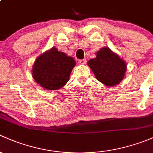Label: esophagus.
<instances>
[{"label": "esophagus", "instance_id": "esophagus-1", "mask_svg": "<svg viewBox=\"0 0 153 153\" xmlns=\"http://www.w3.org/2000/svg\"><path fill=\"white\" fill-rule=\"evenodd\" d=\"M86 62H87V60L86 59H79V63L80 64V65H85V64H86Z\"/></svg>", "mask_w": 153, "mask_h": 153}]
</instances>
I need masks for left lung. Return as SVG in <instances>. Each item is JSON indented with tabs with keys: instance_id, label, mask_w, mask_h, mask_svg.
Listing matches in <instances>:
<instances>
[{
	"instance_id": "obj_1",
	"label": "left lung",
	"mask_w": 153,
	"mask_h": 153,
	"mask_svg": "<svg viewBox=\"0 0 153 153\" xmlns=\"http://www.w3.org/2000/svg\"><path fill=\"white\" fill-rule=\"evenodd\" d=\"M98 81L106 86H115L121 82L127 71V63L108 47L97 52V56L88 62Z\"/></svg>"
}]
</instances>
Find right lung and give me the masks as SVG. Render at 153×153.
<instances>
[{
    "label": "right lung",
    "instance_id": "add662e5",
    "mask_svg": "<svg viewBox=\"0 0 153 153\" xmlns=\"http://www.w3.org/2000/svg\"><path fill=\"white\" fill-rule=\"evenodd\" d=\"M75 65L73 57L52 47L35 59L32 76L37 84L48 91L59 90L68 82Z\"/></svg>",
    "mask_w": 153,
    "mask_h": 153
}]
</instances>
